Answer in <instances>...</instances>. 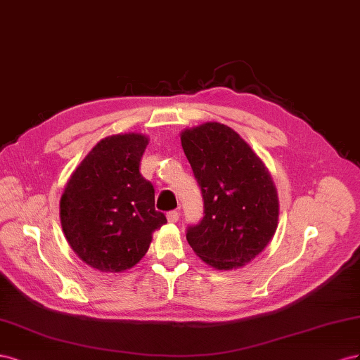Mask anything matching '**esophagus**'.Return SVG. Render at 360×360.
Instances as JSON below:
<instances>
[{
    "label": "esophagus",
    "mask_w": 360,
    "mask_h": 360,
    "mask_svg": "<svg viewBox=\"0 0 360 360\" xmlns=\"http://www.w3.org/2000/svg\"><path fill=\"white\" fill-rule=\"evenodd\" d=\"M167 220L170 223H176L179 220V212L178 211H169L167 212Z\"/></svg>",
    "instance_id": "34e87169"
}]
</instances>
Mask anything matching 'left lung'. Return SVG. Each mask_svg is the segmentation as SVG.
Returning <instances> with one entry per match:
<instances>
[{
	"instance_id": "8db88e82",
	"label": "left lung",
	"mask_w": 360,
	"mask_h": 360,
	"mask_svg": "<svg viewBox=\"0 0 360 360\" xmlns=\"http://www.w3.org/2000/svg\"><path fill=\"white\" fill-rule=\"evenodd\" d=\"M181 143L203 199L202 220L187 228L188 244L214 269L248 264L265 249L277 228L279 202L269 170L223 123L184 131Z\"/></svg>"
}]
</instances>
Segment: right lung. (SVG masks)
Masks as SVG:
<instances>
[{"label": "right lung", "instance_id": "obj_1", "mask_svg": "<svg viewBox=\"0 0 360 360\" xmlns=\"http://www.w3.org/2000/svg\"><path fill=\"white\" fill-rule=\"evenodd\" d=\"M148 145L141 134L101 140L81 161L60 200L66 240L81 259L105 273L134 266L152 232L167 223L155 210V190L140 173Z\"/></svg>", "mask_w": 360, "mask_h": 360}]
</instances>
